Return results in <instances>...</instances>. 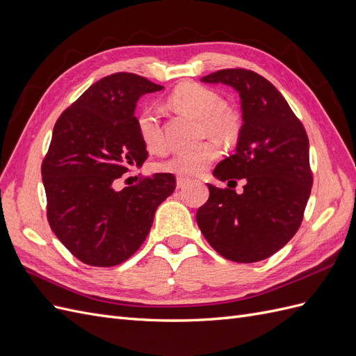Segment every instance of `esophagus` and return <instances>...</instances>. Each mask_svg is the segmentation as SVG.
<instances>
[{"mask_svg":"<svg viewBox=\"0 0 356 356\" xmlns=\"http://www.w3.org/2000/svg\"><path fill=\"white\" fill-rule=\"evenodd\" d=\"M187 182H188V178H184V177H178V178H177V187H178V188L186 187V186H187Z\"/></svg>","mask_w":356,"mask_h":356,"instance_id":"1","label":"esophagus"}]
</instances>
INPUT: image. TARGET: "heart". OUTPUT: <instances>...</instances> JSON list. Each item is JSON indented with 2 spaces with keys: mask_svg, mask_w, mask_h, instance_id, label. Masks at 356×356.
Masks as SVG:
<instances>
[{
  "mask_svg": "<svg viewBox=\"0 0 356 356\" xmlns=\"http://www.w3.org/2000/svg\"><path fill=\"white\" fill-rule=\"evenodd\" d=\"M168 105L175 113L200 123L203 136L213 141L199 147L179 149L168 159L159 161L156 169L179 177H196L203 174L220 156V144L232 145L239 141L243 131L242 114L227 106L222 96L197 83H182L168 96ZM136 131L144 147L149 152H160L165 147L163 129L156 110L144 108L136 114Z\"/></svg>",
  "mask_w": 356,
  "mask_h": 356,
  "instance_id": "b5f03b06",
  "label": "heart"
}]
</instances>
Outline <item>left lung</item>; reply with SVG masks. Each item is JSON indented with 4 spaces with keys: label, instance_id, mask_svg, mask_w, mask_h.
<instances>
[{
    "label": "left lung",
    "instance_id": "left-lung-1",
    "mask_svg": "<svg viewBox=\"0 0 356 356\" xmlns=\"http://www.w3.org/2000/svg\"><path fill=\"white\" fill-rule=\"evenodd\" d=\"M203 83H222L241 96L243 131L236 152L213 169L229 187L208 184L196 221L204 239L227 260L255 263L297 233L312 190L309 138L275 86L254 71L221 70ZM243 179L244 191L232 188Z\"/></svg>",
    "mask_w": 356,
    "mask_h": 356
}]
</instances>
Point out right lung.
I'll list each match as a JSON object with an SVG mask.
<instances>
[{"label":"right lung","mask_w":356,"mask_h":356,"mask_svg":"<svg viewBox=\"0 0 356 356\" xmlns=\"http://www.w3.org/2000/svg\"><path fill=\"white\" fill-rule=\"evenodd\" d=\"M163 89L141 75L117 72L92 84L53 127L41 175L47 220L80 261L111 267L145 241L156 209L175 190L172 174H154L117 191L114 182L148 153L136 131V102Z\"/></svg>","instance_id":"right-lung-1"}]
</instances>
